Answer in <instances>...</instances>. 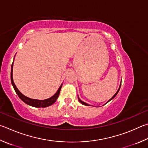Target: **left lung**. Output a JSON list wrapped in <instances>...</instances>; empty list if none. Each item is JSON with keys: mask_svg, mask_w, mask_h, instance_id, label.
Instances as JSON below:
<instances>
[{"mask_svg": "<svg viewBox=\"0 0 148 148\" xmlns=\"http://www.w3.org/2000/svg\"><path fill=\"white\" fill-rule=\"evenodd\" d=\"M120 87H121V83H120V87H119V89H118V90L116 91V93H115L114 94V95L113 96H112V97L111 98V99H110V100L108 101H107V103H108V102L109 101H111V100H112V99H113L114 97H115V96H116V95H117V94H118V92H119V90H120ZM78 100H79V101L80 102V103H81L82 104H83V105H84V106H90V105H89V104H88V103H85V102H84V101H82L81 100H80V99L79 98V97H78Z\"/></svg>", "mask_w": 148, "mask_h": 148, "instance_id": "obj_1", "label": "left lung"}]
</instances>
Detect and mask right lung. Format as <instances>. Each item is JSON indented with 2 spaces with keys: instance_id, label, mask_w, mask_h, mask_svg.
<instances>
[{
  "instance_id": "add662e5",
  "label": "right lung",
  "mask_w": 148,
  "mask_h": 148,
  "mask_svg": "<svg viewBox=\"0 0 148 148\" xmlns=\"http://www.w3.org/2000/svg\"><path fill=\"white\" fill-rule=\"evenodd\" d=\"M13 62L12 65V68H11V82H12V84L13 85V88L15 90L17 95L18 96V97L21 98V100L23 101L26 104L29 105L30 106H33L35 107H47L52 105L53 103H55L56 100H57L59 95H60V92L61 90V87H62V84L61 85L60 88H58V90L54 95L52 96L51 98H49L48 99H46V100H36V99H32L29 98L27 96H25L23 95L19 90H18V88L16 87V85H15L14 82H13Z\"/></svg>"
}]
</instances>
